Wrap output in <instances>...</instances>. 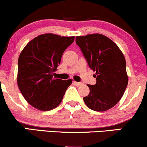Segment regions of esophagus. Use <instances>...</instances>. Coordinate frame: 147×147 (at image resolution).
<instances>
[{
	"label": "esophagus",
	"mask_w": 147,
	"mask_h": 147,
	"mask_svg": "<svg viewBox=\"0 0 147 147\" xmlns=\"http://www.w3.org/2000/svg\"><path fill=\"white\" fill-rule=\"evenodd\" d=\"M73 84H75V86H80L82 85V82H73Z\"/></svg>",
	"instance_id": "obj_1"
}]
</instances>
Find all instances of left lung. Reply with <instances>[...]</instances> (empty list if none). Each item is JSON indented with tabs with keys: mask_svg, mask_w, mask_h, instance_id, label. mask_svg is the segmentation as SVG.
I'll return each mask as SVG.
<instances>
[{
	"mask_svg": "<svg viewBox=\"0 0 147 147\" xmlns=\"http://www.w3.org/2000/svg\"><path fill=\"white\" fill-rule=\"evenodd\" d=\"M89 67L96 72V84L89 85L90 93L84 97L89 109L106 111L117 104L128 85L126 60L112 40L100 34L76 37Z\"/></svg>",
	"mask_w": 147,
	"mask_h": 147,
	"instance_id": "8db88e82",
	"label": "left lung"
}]
</instances>
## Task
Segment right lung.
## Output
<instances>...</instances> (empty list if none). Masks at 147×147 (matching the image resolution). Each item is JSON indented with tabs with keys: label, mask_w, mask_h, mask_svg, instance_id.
<instances>
[{
	"label": "right lung",
	"mask_w": 147,
	"mask_h": 147,
	"mask_svg": "<svg viewBox=\"0 0 147 147\" xmlns=\"http://www.w3.org/2000/svg\"><path fill=\"white\" fill-rule=\"evenodd\" d=\"M75 36L48 33L28 43L18 61L17 83L25 100L35 109L50 111L61 102L72 80L53 78L62 55L73 43Z\"/></svg>",
	"instance_id": "add662e5"
}]
</instances>
